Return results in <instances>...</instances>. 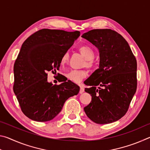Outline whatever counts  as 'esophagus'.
<instances>
[{
    "label": "esophagus",
    "instance_id": "34e87169",
    "mask_svg": "<svg viewBox=\"0 0 150 150\" xmlns=\"http://www.w3.org/2000/svg\"><path fill=\"white\" fill-rule=\"evenodd\" d=\"M83 92H84V88L82 87H80L79 93H83Z\"/></svg>",
    "mask_w": 150,
    "mask_h": 150
}]
</instances>
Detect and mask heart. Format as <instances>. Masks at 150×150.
Masks as SVG:
<instances>
[{"instance_id":"b5f03b06","label":"heart","mask_w":150,"mask_h":150,"mask_svg":"<svg viewBox=\"0 0 150 150\" xmlns=\"http://www.w3.org/2000/svg\"><path fill=\"white\" fill-rule=\"evenodd\" d=\"M79 51L81 54L85 57L86 62L84 65L87 66L88 68H91L93 66V59L95 57V52L91 47L88 45H81L79 47ZM69 59V54L67 52L63 54L60 59L61 65H65L67 63ZM87 73L85 70H71L66 74L67 77L70 81L73 83H79L87 76Z\"/></svg>"}]
</instances>
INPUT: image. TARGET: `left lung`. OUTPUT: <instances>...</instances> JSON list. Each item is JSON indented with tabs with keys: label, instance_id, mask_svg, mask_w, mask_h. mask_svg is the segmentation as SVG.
I'll use <instances>...</instances> for the list:
<instances>
[{
	"label": "left lung",
	"instance_id": "left-lung-1",
	"mask_svg": "<svg viewBox=\"0 0 150 150\" xmlns=\"http://www.w3.org/2000/svg\"><path fill=\"white\" fill-rule=\"evenodd\" d=\"M99 51V68L87 80L92 96L84 108L94 122L106 124L126 115L137 88V62L126 40L110 29H94L82 35Z\"/></svg>",
	"mask_w": 150,
	"mask_h": 150
}]
</instances>
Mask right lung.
Masks as SVG:
<instances>
[{
  "label": "right lung",
  "instance_id": "right-lung-1",
  "mask_svg": "<svg viewBox=\"0 0 150 150\" xmlns=\"http://www.w3.org/2000/svg\"><path fill=\"white\" fill-rule=\"evenodd\" d=\"M80 32L42 29L25 40L14 65L13 90L22 112L38 122L52 120L66 100L77 95L79 87L71 81L59 85L47 82V72L60 67L62 55Z\"/></svg>",
  "mask_w": 150,
  "mask_h": 150
}]
</instances>
